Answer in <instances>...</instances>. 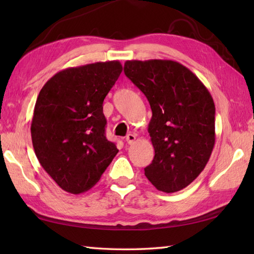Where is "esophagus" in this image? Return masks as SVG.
I'll use <instances>...</instances> for the list:
<instances>
[{"mask_svg": "<svg viewBox=\"0 0 254 254\" xmlns=\"http://www.w3.org/2000/svg\"><path fill=\"white\" fill-rule=\"evenodd\" d=\"M135 139H136V136L134 135V134H127V137H126V141H127V143L128 145L133 144L134 142H135Z\"/></svg>", "mask_w": 254, "mask_h": 254, "instance_id": "34e87169", "label": "esophagus"}]
</instances>
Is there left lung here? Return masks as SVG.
I'll return each instance as SVG.
<instances>
[{"mask_svg": "<svg viewBox=\"0 0 254 254\" xmlns=\"http://www.w3.org/2000/svg\"><path fill=\"white\" fill-rule=\"evenodd\" d=\"M124 74L146 96L155 149L145 176L159 191H180L196 179L215 145V105L204 84L171 60H131Z\"/></svg>", "mask_w": 254, "mask_h": 254, "instance_id": "left-lung-1", "label": "left lung"}]
</instances>
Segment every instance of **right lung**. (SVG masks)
<instances>
[{"instance_id":"1","label":"right lung","mask_w":254,"mask_h":254,"mask_svg":"<svg viewBox=\"0 0 254 254\" xmlns=\"http://www.w3.org/2000/svg\"><path fill=\"white\" fill-rule=\"evenodd\" d=\"M122 72L119 61L58 72L41 88L31 122L35 154L62 190L88 191L118 154L106 138L104 99Z\"/></svg>"}]
</instances>
